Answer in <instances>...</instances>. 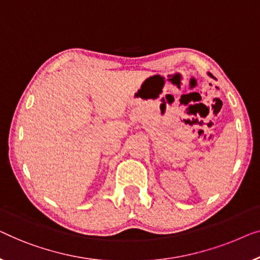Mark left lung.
Segmentation results:
<instances>
[{
  "label": "left lung",
  "mask_w": 260,
  "mask_h": 260,
  "mask_svg": "<svg viewBox=\"0 0 260 260\" xmlns=\"http://www.w3.org/2000/svg\"><path fill=\"white\" fill-rule=\"evenodd\" d=\"M210 75H211V74H210ZM211 76H212V75H211Z\"/></svg>",
  "instance_id": "obj_1"
}]
</instances>
